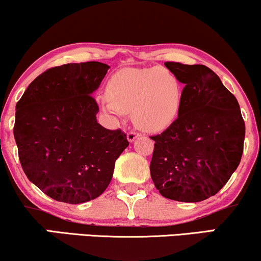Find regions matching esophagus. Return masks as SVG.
<instances>
[{"label":"esophagus","instance_id":"1","mask_svg":"<svg viewBox=\"0 0 261 261\" xmlns=\"http://www.w3.org/2000/svg\"><path fill=\"white\" fill-rule=\"evenodd\" d=\"M137 137H138V134L135 133V131H130V133L127 134V141L128 142H134Z\"/></svg>","mask_w":261,"mask_h":261}]
</instances>
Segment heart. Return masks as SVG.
Segmentation results:
<instances>
[{
  "mask_svg": "<svg viewBox=\"0 0 261 261\" xmlns=\"http://www.w3.org/2000/svg\"><path fill=\"white\" fill-rule=\"evenodd\" d=\"M102 110L114 117L131 111L140 128L159 131L176 120L182 103L177 78L165 68L128 67L115 72L106 87Z\"/></svg>",
  "mask_w": 261,
  "mask_h": 261,
  "instance_id": "b5f03b06",
  "label": "heart"
}]
</instances>
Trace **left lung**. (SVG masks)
Returning a JSON list of instances; mask_svg holds the SVG:
<instances>
[{
    "label": "left lung",
    "mask_w": 261,
    "mask_h": 261,
    "mask_svg": "<svg viewBox=\"0 0 261 261\" xmlns=\"http://www.w3.org/2000/svg\"><path fill=\"white\" fill-rule=\"evenodd\" d=\"M165 66L184 89L177 119L150 137V176L164 197L199 202L216 195L239 166L245 121L236 97L207 66Z\"/></svg>",
    "instance_id": "obj_1"
}]
</instances>
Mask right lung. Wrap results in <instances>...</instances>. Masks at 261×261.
Returning <instances> with one entry per match:
<instances>
[{
  "label": "right lung",
  "mask_w": 261,
  "mask_h": 261,
  "mask_svg": "<svg viewBox=\"0 0 261 261\" xmlns=\"http://www.w3.org/2000/svg\"><path fill=\"white\" fill-rule=\"evenodd\" d=\"M108 68L97 61L51 67L31 82L16 103L13 133L22 170L60 202L100 196L128 146L120 128L108 130L96 120L98 106L91 94Z\"/></svg>",
  "instance_id": "add662e5"
}]
</instances>
